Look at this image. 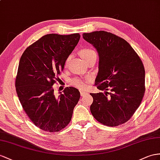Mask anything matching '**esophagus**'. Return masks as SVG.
<instances>
[{"mask_svg": "<svg viewBox=\"0 0 160 160\" xmlns=\"http://www.w3.org/2000/svg\"><path fill=\"white\" fill-rule=\"evenodd\" d=\"M86 94H87V92L86 91H80V95H81V96H84V95H85Z\"/></svg>", "mask_w": 160, "mask_h": 160, "instance_id": "esophagus-1", "label": "esophagus"}]
</instances>
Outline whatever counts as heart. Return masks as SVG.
I'll use <instances>...</instances> for the list:
<instances>
[{
  "label": "heart",
  "instance_id": "b5f03b06",
  "mask_svg": "<svg viewBox=\"0 0 160 160\" xmlns=\"http://www.w3.org/2000/svg\"><path fill=\"white\" fill-rule=\"evenodd\" d=\"M80 53L82 58L84 61L87 58H88L90 56H91L92 55L96 54L95 52L93 50L88 48L82 49ZM70 83L73 86V87L80 88V89H83L86 87V84L84 82V81L82 80H81L80 78H73L72 80H71Z\"/></svg>",
  "mask_w": 160,
  "mask_h": 160
}]
</instances>
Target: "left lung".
<instances>
[{
	"label": "left lung",
	"instance_id": "8db88e82",
	"mask_svg": "<svg viewBox=\"0 0 160 160\" xmlns=\"http://www.w3.org/2000/svg\"><path fill=\"white\" fill-rule=\"evenodd\" d=\"M83 38L99 54L97 88L104 92L91 93L93 117L108 126L128 121L140 105L145 93V68L128 42L105 31L84 33Z\"/></svg>",
	"mask_w": 160,
	"mask_h": 160
}]
</instances>
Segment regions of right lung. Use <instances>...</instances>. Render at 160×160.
<instances>
[{
    "label": "right lung",
    "mask_w": 160,
    "mask_h": 160,
    "mask_svg": "<svg viewBox=\"0 0 160 160\" xmlns=\"http://www.w3.org/2000/svg\"><path fill=\"white\" fill-rule=\"evenodd\" d=\"M80 38L78 33L47 34L28 47L20 58L16 92L30 120L44 131L55 132L63 129L80 99L76 88L67 87L55 96L52 87Z\"/></svg>",
    "instance_id": "obj_1"
}]
</instances>
